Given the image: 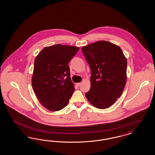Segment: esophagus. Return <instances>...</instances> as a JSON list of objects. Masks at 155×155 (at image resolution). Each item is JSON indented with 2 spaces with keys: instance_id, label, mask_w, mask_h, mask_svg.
I'll list each match as a JSON object with an SVG mask.
<instances>
[{
  "instance_id": "obj_1",
  "label": "esophagus",
  "mask_w": 155,
  "mask_h": 155,
  "mask_svg": "<svg viewBox=\"0 0 155 155\" xmlns=\"http://www.w3.org/2000/svg\"><path fill=\"white\" fill-rule=\"evenodd\" d=\"M81 82H78V83H77V84H76V85H77V87H80V86L81 85Z\"/></svg>"
}]
</instances>
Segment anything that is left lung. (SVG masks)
<instances>
[{
  "label": "left lung",
  "mask_w": 155,
  "mask_h": 155,
  "mask_svg": "<svg viewBox=\"0 0 155 155\" xmlns=\"http://www.w3.org/2000/svg\"><path fill=\"white\" fill-rule=\"evenodd\" d=\"M82 52L91 72V88L85 96L96 108H108L124 91L127 59L118 46L105 41L83 46Z\"/></svg>",
  "instance_id": "8db88e82"
}]
</instances>
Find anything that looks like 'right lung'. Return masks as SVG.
<instances>
[{
  "mask_svg": "<svg viewBox=\"0 0 155 155\" xmlns=\"http://www.w3.org/2000/svg\"><path fill=\"white\" fill-rule=\"evenodd\" d=\"M80 48L52 45L45 47L35 59L32 86L38 99L52 111L63 109L74 92L68 63Z\"/></svg>",
  "mask_w": 155,
  "mask_h": 155,
  "instance_id": "1",
  "label": "right lung"
}]
</instances>
